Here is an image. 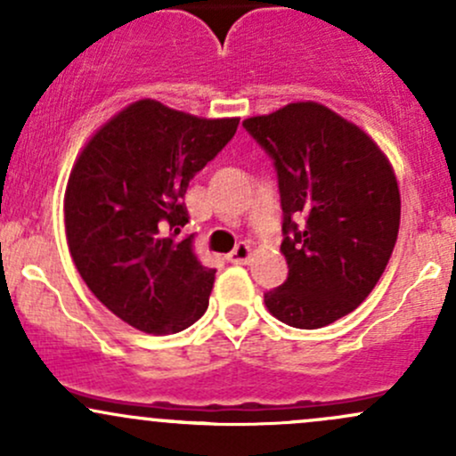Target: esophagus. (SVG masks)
Segmentation results:
<instances>
[{
  "label": "esophagus",
  "instance_id": "34e87169",
  "mask_svg": "<svg viewBox=\"0 0 456 456\" xmlns=\"http://www.w3.org/2000/svg\"><path fill=\"white\" fill-rule=\"evenodd\" d=\"M249 258H252V246H248V243H239V246L228 254V261L239 263V265L248 263Z\"/></svg>",
  "mask_w": 456,
  "mask_h": 456
}]
</instances>
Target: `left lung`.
<instances>
[{"mask_svg":"<svg viewBox=\"0 0 456 456\" xmlns=\"http://www.w3.org/2000/svg\"><path fill=\"white\" fill-rule=\"evenodd\" d=\"M272 156L289 276L265 306L293 328L354 311L383 276L400 228L394 167L367 132L317 102L243 121Z\"/></svg>","mask_w":456,"mask_h":456,"instance_id":"left-lung-1","label":"left lung"}]
</instances>
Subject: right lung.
<instances>
[{
  "instance_id": "obj_1",
  "label": "right lung",
  "mask_w": 456,
  "mask_h": 456,
  "mask_svg": "<svg viewBox=\"0 0 456 456\" xmlns=\"http://www.w3.org/2000/svg\"><path fill=\"white\" fill-rule=\"evenodd\" d=\"M156 100L110 117L80 151L65 191L71 258L93 296L119 320L174 335L204 315L215 269L175 239L189 222L184 193L237 132Z\"/></svg>"
}]
</instances>
